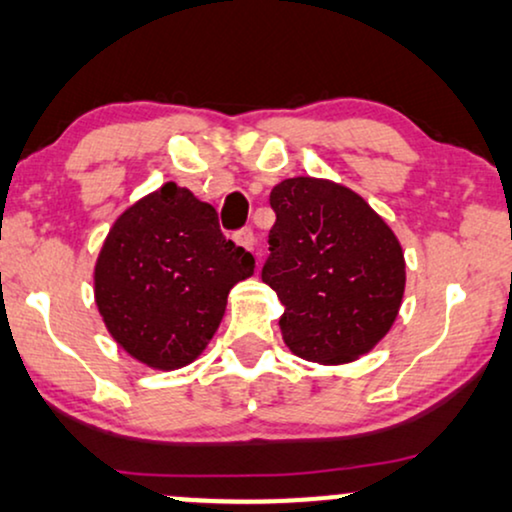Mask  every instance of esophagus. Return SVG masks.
<instances>
[{
	"label": "esophagus",
	"instance_id": "obj_1",
	"mask_svg": "<svg viewBox=\"0 0 512 512\" xmlns=\"http://www.w3.org/2000/svg\"><path fill=\"white\" fill-rule=\"evenodd\" d=\"M234 241L241 245V248H245V250L255 248V234H252L250 226H245V229H238L236 234H234Z\"/></svg>",
	"mask_w": 512,
	"mask_h": 512
}]
</instances>
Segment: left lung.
I'll return each instance as SVG.
<instances>
[{"label":"left lung","instance_id":"8db88e82","mask_svg":"<svg viewBox=\"0 0 512 512\" xmlns=\"http://www.w3.org/2000/svg\"><path fill=\"white\" fill-rule=\"evenodd\" d=\"M269 203L276 222L262 281L286 307L278 326L290 352L319 364L371 352L404 295L397 236L364 198L326 179L281 181Z\"/></svg>","mask_w":512,"mask_h":512}]
</instances>
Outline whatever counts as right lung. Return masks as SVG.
I'll use <instances>...</instances> for the list:
<instances>
[{
    "label": "right lung",
    "instance_id": "add662e5",
    "mask_svg": "<svg viewBox=\"0 0 512 512\" xmlns=\"http://www.w3.org/2000/svg\"><path fill=\"white\" fill-rule=\"evenodd\" d=\"M255 260L226 241L217 210L167 181L122 212L94 269L96 307L141 364L181 368L215 335L226 295Z\"/></svg>",
    "mask_w": 512,
    "mask_h": 512
}]
</instances>
